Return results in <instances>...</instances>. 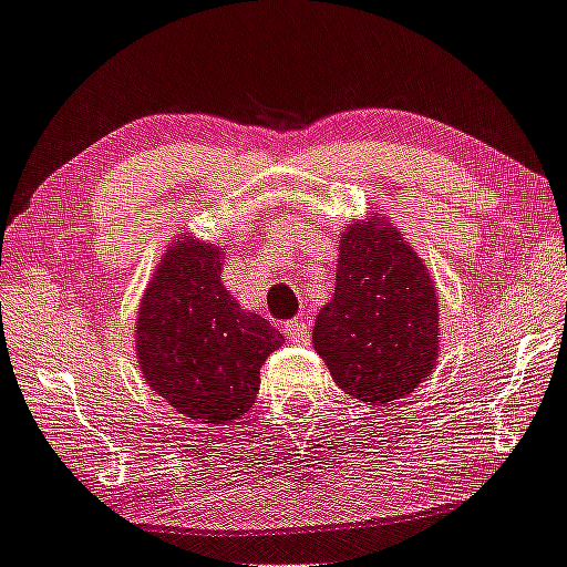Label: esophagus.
I'll return each mask as SVG.
<instances>
[{
  "instance_id": "obj_1",
  "label": "esophagus",
  "mask_w": 567,
  "mask_h": 567,
  "mask_svg": "<svg viewBox=\"0 0 567 567\" xmlns=\"http://www.w3.org/2000/svg\"><path fill=\"white\" fill-rule=\"evenodd\" d=\"M284 334H286V340H288V342H293V344H306V342H308V338H310V330H308L306 322L291 320V322H286V326H284Z\"/></svg>"
}]
</instances>
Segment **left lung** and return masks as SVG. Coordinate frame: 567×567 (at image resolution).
Instances as JSON below:
<instances>
[{
  "mask_svg": "<svg viewBox=\"0 0 567 567\" xmlns=\"http://www.w3.org/2000/svg\"><path fill=\"white\" fill-rule=\"evenodd\" d=\"M437 332V296L415 249L379 213L350 225L313 328L338 386L374 406L409 396L435 367Z\"/></svg>",
  "mask_w": 567,
  "mask_h": 567,
  "instance_id": "left-lung-1",
  "label": "left lung"
}]
</instances>
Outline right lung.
<instances>
[{
    "instance_id": "right-lung-1",
    "label": "right lung",
    "mask_w": 567,
    "mask_h": 567,
    "mask_svg": "<svg viewBox=\"0 0 567 567\" xmlns=\"http://www.w3.org/2000/svg\"><path fill=\"white\" fill-rule=\"evenodd\" d=\"M223 249L181 235L148 281L136 318L146 384L200 423H233L259 391V369L284 334L223 286Z\"/></svg>"
}]
</instances>
